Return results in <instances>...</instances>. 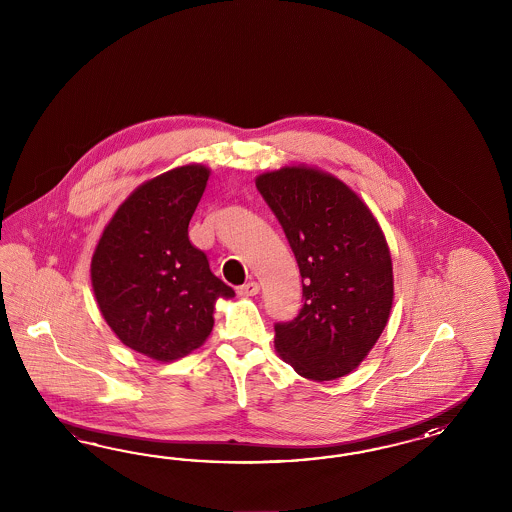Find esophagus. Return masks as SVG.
Wrapping results in <instances>:
<instances>
[{
  "label": "esophagus",
  "mask_w": 512,
  "mask_h": 512,
  "mask_svg": "<svg viewBox=\"0 0 512 512\" xmlns=\"http://www.w3.org/2000/svg\"><path fill=\"white\" fill-rule=\"evenodd\" d=\"M259 291H261V287H259V283H257V281H248L246 285H242V287L238 289V295L255 296L259 295Z\"/></svg>",
  "instance_id": "34e87169"
}]
</instances>
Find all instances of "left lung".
I'll return each mask as SVG.
<instances>
[{"label": "left lung", "instance_id": "1", "mask_svg": "<svg viewBox=\"0 0 512 512\" xmlns=\"http://www.w3.org/2000/svg\"><path fill=\"white\" fill-rule=\"evenodd\" d=\"M302 276L304 306L276 325L274 347L298 375L332 381L358 368L385 330L394 300L387 238L357 193L311 165L255 178Z\"/></svg>", "mask_w": 512, "mask_h": 512}]
</instances>
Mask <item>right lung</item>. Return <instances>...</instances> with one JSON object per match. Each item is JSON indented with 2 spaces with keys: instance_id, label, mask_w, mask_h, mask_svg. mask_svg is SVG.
<instances>
[{
  "instance_id": "obj_1",
  "label": "right lung",
  "mask_w": 512,
  "mask_h": 512,
  "mask_svg": "<svg viewBox=\"0 0 512 512\" xmlns=\"http://www.w3.org/2000/svg\"><path fill=\"white\" fill-rule=\"evenodd\" d=\"M208 178V167L187 163L142 182L93 249L103 319L129 349L157 362L199 349L214 328L217 300L234 296L187 236Z\"/></svg>"
}]
</instances>
